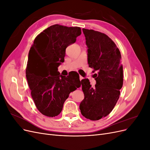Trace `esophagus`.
Returning a JSON list of instances; mask_svg holds the SVG:
<instances>
[{"instance_id":"1","label":"esophagus","mask_w":150,"mask_h":150,"mask_svg":"<svg viewBox=\"0 0 150 150\" xmlns=\"http://www.w3.org/2000/svg\"><path fill=\"white\" fill-rule=\"evenodd\" d=\"M83 79H84L83 77H82L81 76H79V79H80V81H81V80Z\"/></svg>"}]
</instances>
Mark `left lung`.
<instances>
[{"label": "left lung", "mask_w": 150, "mask_h": 150, "mask_svg": "<svg viewBox=\"0 0 150 150\" xmlns=\"http://www.w3.org/2000/svg\"><path fill=\"white\" fill-rule=\"evenodd\" d=\"M88 49L89 67L96 81L91 87L88 79L81 80L84 98L79 109L86 118L97 121L112 111L123 84V69L119 49L108 36L93 29H83Z\"/></svg>", "instance_id": "1"}]
</instances>
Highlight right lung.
Segmentation results:
<instances>
[{"label":"right lung","instance_id":"1","mask_svg":"<svg viewBox=\"0 0 150 150\" xmlns=\"http://www.w3.org/2000/svg\"><path fill=\"white\" fill-rule=\"evenodd\" d=\"M81 34L79 27L53 25L37 35L29 50L26 78L35 106L44 116L59 115L70 93L81 86L78 73L64 76L57 71L66 49Z\"/></svg>","mask_w":150,"mask_h":150}]
</instances>
